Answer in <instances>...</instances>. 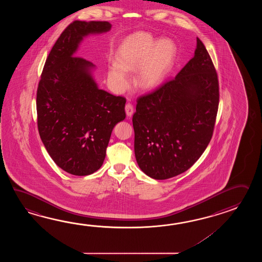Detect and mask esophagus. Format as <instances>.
Returning <instances> with one entry per match:
<instances>
[{"label": "esophagus", "mask_w": 262, "mask_h": 262, "mask_svg": "<svg viewBox=\"0 0 262 262\" xmlns=\"http://www.w3.org/2000/svg\"><path fill=\"white\" fill-rule=\"evenodd\" d=\"M125 112H126V115L127 117H131L133 115L134 113V106L131 104H126L125 105Z\"/></svg>", "instance_id": "obj_1"}]
</instances>
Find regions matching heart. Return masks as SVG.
Instances as JSON below:
<instances>
[{
	"mask_svg": "<svg viewBox=\"0 0 262 262\" xmlns=\"http://www.w3.org/2000/svg\"><path fill=\"white\" fill-rule=\"evenodd\" d=\"M177 53L172 40L156 42L149 34L139 33L129 36L118 50L117 63L108 69L107 80L112 89L122 93L130 85L127 71L138 69L137 81L143 88H152L172 67Z\"/></svg>",
	"mask_w": 262,
	"mask_h": 262,
	"instance_id": "heart-1",
	"label": "heart"
}]
</instances>
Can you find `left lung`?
Returning <instances> with one entry per match:
<instances>
[{
	"mask_svg": "<svg viewBox=\"0 0 262 262\" xmlns=\"http://www.w3.org/2000/svg\"><path fill=\"white\" fill-rule=\"evenodd\" d=\"M218 104L217 73L196 38L195 55L177 76L138 98L132 121L140 169L166 180L192 167L211 141Z\"/></svg>",
	"mask_w": 262,
	"mask_h": 262,
	"instance_id": "left-lung-1",
	"label": "left lung"
}]
</instances>
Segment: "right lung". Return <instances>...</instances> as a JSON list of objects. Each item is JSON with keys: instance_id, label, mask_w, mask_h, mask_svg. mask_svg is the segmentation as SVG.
<instances>
[{"instance_id": "add662e5", "label": "right lung", "mask_w": 262, "mask_h": 262, "mask_svg": "<svg viewBox=\"0 0 262 262\" xmlns=\"http://www.w3.org/2000/svg\"><path fill=\"white\" fill-rule=\"evenodd\" d=\"M111 29L107 21L68 25L50 50L37 88L42 142L58 167L77 176L100 168L112 130L125 118V98L99 89L95 64L74 56L84 37Z\"/></svg>"}]
</instances>
